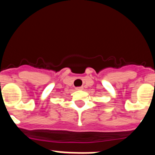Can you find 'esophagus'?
I'll list each match as a JSON object with an SVG mask.
<instances>
[{
  "label": "esophagus",
  "mask_w": 155,
  "mask_h": 155,
  "mask_svg": "<svg viewBox=\"0 0 155 155\" xmlns=\"http://www.w3.org/2000/svg\"><path fill=\"white\" fill-rule=\"evenodd\" d=\"M76 90H83V87H77Z\"/></svg>",
  "instance_id": "obj_1"
}]
</instances>
